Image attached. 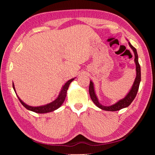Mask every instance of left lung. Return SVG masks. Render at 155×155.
Listing matches in <instances>:
<instances>
[{
  "label": "left lung",
  "mask_w": 155,
  "mask_h": 155,
  "mask_svg": "<svg viewBox=\"0 0 155 155\" xmlns=\"http://www.w3.org/2000/svg\"><path fill=\"white\" fill-rule=\"evenodd\" d=\"M127 41L129 46L130 48L133 50L134 54V63L136 64L137 76H136L134 81L132 87H131L130 89L128 92V93L127 94L126 96L124 98H122V99H121L116 103H115L113 105H111L110 106L102 105L99 102V100H98V98L96 96L94 83L92 81V80L90 81V85H89V94H90V96L92 101L94 103V104L102 110L107 111H116L120 109H122L124 108L127 107L130 105L131 103L133 102L137 94L140 83V81H141V69H140V66L138 63V56L137 54V51L134 46L130 43V42L128 40Z\"/></svg>",
  "instance_id": "1"
}]
</instances>
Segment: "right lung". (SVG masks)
<instances>
[{"mask_svg":"<svg viewBox=\"0 0 155 155\" xmlns=\"http://www.w3.org/2000/svg\"><path fill=\"white\" fill-rule=\"evenodd\" d=\"M75 78H74L71 79H69L68 81L65 83L63 85L61 89V91L59 92V94L58 97L56 98V99L55 100H54L53 101H51V102L49 103V104H46L45 105L34 107V106H30V105H27L17 94L15 85H14L13 82V88L14 91H15V94L18 98V100H19L20 102L21 103V104L24 106L26 109H27L28 110H29L30 111L34 112H36V113H39V114L48 113V112H53L55 110H57L58 108H59L62 105V104H63V102L65 100V98H66L67 94V90L69 87L70 84V83L74 80Z\"/></svg>","mask_w":155,"mask_h":155,"instance_id":"right-lung-1","label":"right lung"}]
</instances>
